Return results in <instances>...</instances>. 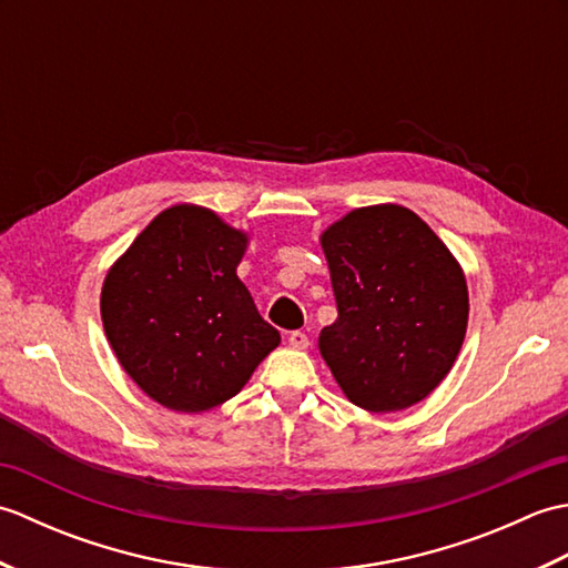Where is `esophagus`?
Masks as SVG:
<instances>
[{
	"label": "esophagus",
	"instance_id": "obj_1",
	"mask_svg": "<svg viewBox=\"0 0 568 568\" xmlns=\"http://www.w3.org/2000/svg\"><path fill=\"white\" fill-rule=\"evenodd\" d=\"M287 342H291L293 348H307L310 346V336L305 332H291V336H287Z\"/></svg>",
	"mask_w": 568,
	"mask_h": 568
}]
</instances>
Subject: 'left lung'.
Returning a JSON list of instances; mask_svg holds the SVG:
<instances>
[{"label": "left lung", "instance_id": "left-lung-1", "mask_svg": "<svg viewBox=\"0 0 568 568\" xmlns=\"http://www.w3.org/2000/svg\"><path fill=\"white\" fill-rule=\"evenodd\" d=\"M339 317L320 354L354 405L405 409L437 388L464 344L468 291L444 241L400 204L348 212L322 234Z\"/></svg>", "mask_w": 568, "mask_h": 568}]
</instances>
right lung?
<instances>
[{
  "label": "right lung",
  "mask_w": 568,
  "mask_h": 568,
  "mask_svg": "<svg viewBox=\"0 0 568 568\" xmlns=\"http://www.w3.org/2000/svg\"><path fill=\"white\" fill-rule=\"evenodd\" d=\"M246 244L214 212L175 204L104 277L106 339L139 388L168 409L226 403L281 344L236 275Z\"/></svg>",
  "instance_id": "right-lung-1"
}]
</instances>
